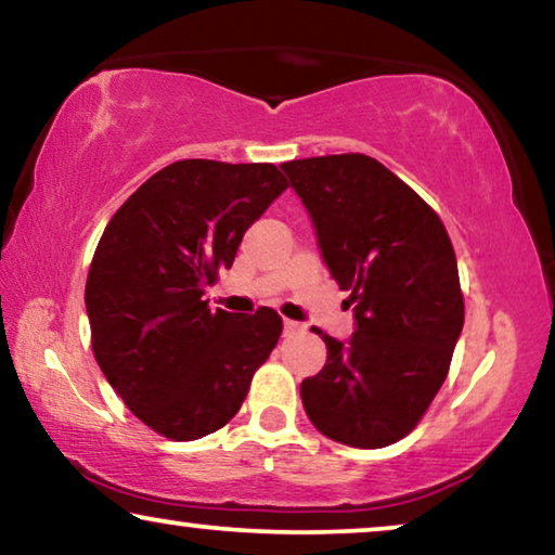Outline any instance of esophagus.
Listing matches in <instances>:
<instances>
[{
	"label": "esophagus",
	"instance_id": "34e87169",
	"mask_svg": "<svg viewBox=\"0 0 555 555\" xmlns=\"http://www.w3.org/2000/svg\"><path fill=\"white\" fill-rule=\"evenodd\" d=\"M301 332V324L299 322H292V319H284V334L286 337H294V334Z\"/></svg>",
	"mask_w": 555,
	"mask_h": 555
}]
</instances>
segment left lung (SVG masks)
Listing matches in <instances>:
<instances>
[{"mask_svg":"<svg viewBox=\"0 0 555 555\" xmlns=\"http://www.w3.org/2000/svg\"><path fill=\"white\" fill-rule=\"evenodd\" d=\"M281 170L354 311L347 341L317 330L326 364L301 382L304 410L332 440L385 448L430 408L463 332L450 236L435 210L370 155L288 160Z\"/></svg>","mask_w":555,"mask_h":555,"instance_id":"left-lung-1","label":"left lung"}]
</instances>
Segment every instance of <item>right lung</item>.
I'll return each mask as SVG.
<instances>
[{
  "label": "right lung",
  "mask_w": 555,
  "mask_h": 555,
  "mask_svg": "<svg viewBox=\"0 0 555 555\" xmlns=\"http://www.w3.org/2000/svg\"><path fill=\"white\" fill-rule=\"evenodd\" d=\"M286 189L271 163H170L111 218L85 286L92 352L128 410L170 440L236 415L281 334L274 309L203 299L241 238Z\"/></svg>",
  "instance_id": "right-lung-1"
}]
</instances>
